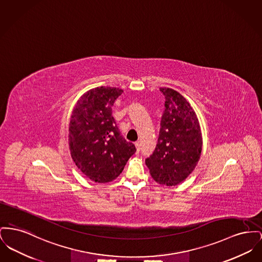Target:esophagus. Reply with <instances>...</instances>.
<instances>
[{
  "label": "esophagus",
  "instance_id": "obj_1",
  "mask_svg": "<svg viewBox=\"0 0 262 262\" xmlns=\"http://www.w3.org/2000/svg\"><path fill=\"white\" fill-rule=\"evenodd\" d=\"M136 147H137V151L139 152V148H140V143H139V141L136 142Z\"/></svg>",
  "mask_w": 262,
  "mask_h": 262
}]
</instances>
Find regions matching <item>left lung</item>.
I'll use <instances>...</instances> for the list:
<instances>
[{"label": "left lung", "mask_w": 262, "mask_h": 262, "mask_svg": "<svg viewBox=\"0 0 262 262\" xmlns=\"http://www.w3.org/2000/svg\"><path fill=\"white\" fill-rule=\"evenodd\" d=\"M160 91L165 96V110L156 147L145 164L157 183L176 186L192 173L200 159V123L180 93L170 88H160Z\"/></svg>", "instance_id": "1"}]
</instances>
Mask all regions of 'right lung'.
<instances>
[{"label":"right lung","mask_w":262,"mask_h":262,"mask_svg":"<svg viewBox=\"0 0 262 262\" xmlns=\"http://www.w3.org/2000/svg\"><path fill=\"white\" fill-rule=\"evenodd\" d=\"M122 89L97 87L78 100L69 123V149L76 166L90 180L108 183L122 172L137 151L121 136L112 115Z\"/></svg>","instance_id":"right-lung-1"}]
</instances>
